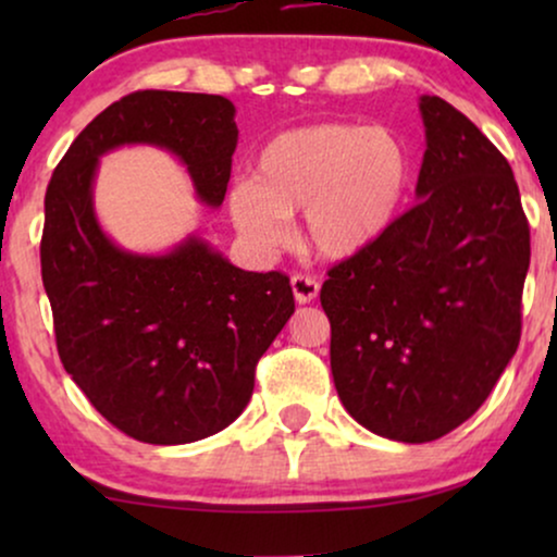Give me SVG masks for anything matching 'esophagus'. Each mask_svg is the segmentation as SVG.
<instances>
[{"label":"esophagus","instance_id":"34e87169","mask_svg":"<svg viewBox=\"0 0 557 557\" xmlns=\"http://www.w3.org/2000/svg\"><path fill=\"white\" fill-rule=\"evenodd\" d=\"M292 292L296 304H309L319 296V281L311 276H304V273H294L292 276Z\"/></svg>","mask_w":557,"mask_h":557}]
</instances>
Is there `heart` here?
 <instances>
[{
  "label": "heart",
  "mask_w": 557,
  "mask_h": 557,
  "mask_svg": "<svg viewBox=\"0 0 557 557\" xmlns=\"http://www.w3.org/2000/svg\"><path fill=\"white\" fill-rule=\"evenodd\" d=\"M410 154L380 126H296L258 149L253 174L227 193L235 233L258 253L288 240L301 212V238L324 261H347L383 238L410 187Z\"/></svg>",
  "instance_id": "obj_1"
}]
</instances>
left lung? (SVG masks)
Listing matches in <instances>:
<instances>
[{"instance_id": "obj_1", "label": "left lung", "mask_w": 557, "mask_h": 557, "mask_svg": "<svg viewBox=\"0 0 557 557\" xmlns=\"http://www.w3.org/2000/svg\"><path fill=\"white\" fill-rule=\"evenodd\" d=\"M416 208L324 281L332 377L364 429L436 441L490 398L520 345L530 227L512 166L451 103L421 96Z\"/></svg>"}]
</instances>
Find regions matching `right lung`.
Instances as JSON below:
<instances>
[{
  "mask_svg": "<svg viewBox=\"0 0 557 557\" xmlns=\"http://www.w3.org/2000/svg\"><path fill=\"white\" fill-rule=\"evenodd\" d=\"M177 157L195 197L218 210L238 147L223 96L139 90L71 144L45 195L40 246L63 368L106 421L144 444H193L223 431L253 395L256 364L294 314L288 276L253 273L189 233L136 253L98 223V162L119 147Z\"/></svg>",
  "mask_w": 557,
  "mask_h": 557,
  "instance_id": "add662e5",
  "label": "right lung"
}]
</instances>
